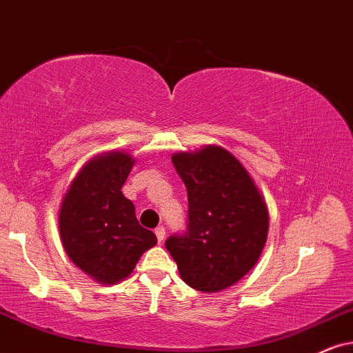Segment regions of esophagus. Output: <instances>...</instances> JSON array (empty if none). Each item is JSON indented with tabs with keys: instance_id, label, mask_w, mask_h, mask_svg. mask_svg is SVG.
Segmentation results:
<instances>
[{
	"instance_id": "1",
	"label": "esophagus",
	"mask_w": 353,
	"mask_h": 353,
	"mask_svg": "<svg viewBox=\"0 0 353 353\" xmlns=\"http://www.w3.org/2000/svg\"><path fill=\"white\" fill-rule=\"evenodd\" d=\"M154 234L156 238H158V243H163L164 238H166V230H164V226H158V228L154 230Z\"/></svg>"
}]
</instances>
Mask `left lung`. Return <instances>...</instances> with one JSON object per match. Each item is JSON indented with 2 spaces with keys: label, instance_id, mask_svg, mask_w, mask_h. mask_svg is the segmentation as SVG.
<instances>
[{
  "label": "left lung",
  "instance_id": "left-lung-1",
  "mask_svg": "<svg viewBox=\"0 0 353 353\" xmlns=\"http://www.w3.org/2000/svg\"><path fill=\"white\" fill-rule=\"evenodd\" d=\"M185 184L189 223L184 234L166 239L179 275L199 292L216 293L239 282L261 257L269 210L238 159L221 146L174 153Z\"/></svg>",
  "mask_w": 353,
  "mask_h": 353
}]
</instances>
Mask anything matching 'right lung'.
<instances>
[{"mask_svg":"<svg viewBox=\"0 0 353 353\" xmlns=\"http://www.w3.org/2000/svg\"><path fill=\"white\" fill-rule=\"evenodd\" d=\"M135 159L122 151L94 156L61 200L58 230L65 252L84 274L104 285L127 279L158 239L137 220L122 185Z\"/></svg>","mask_w":353,"mask_h":353,"instance_id":"right-lung-1","label":"right lung"}]
</instances>
